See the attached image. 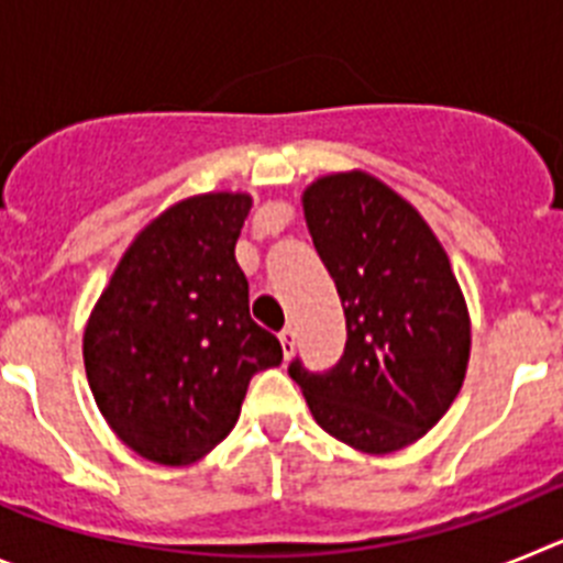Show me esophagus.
I'll list each match as a JSON object with an SVG mask.
<instances>
[{"label": "esophagus", "instance_id": "1", "mask_svg": "<svg viewBox=\"0 0 563 563\" xmlns=\"http://www.w3.org/2000/svg\"><path fill=\"white\" fill-rule=\"evenodd\" d=\"M278 341H282V350H285V357H290L296 352V330L287 327V330L278 332Z\"/></svg>", "mask_w": 563, "mask_h": 563}]
</instances>
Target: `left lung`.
Masks as SVG:
<instances>
[{
    "instance_id": "1",
    "label": "left lung",
    "mask_w": 563,
    "mask_h": 563,
    "mask_svg": "<svg viewBox=\"0 0 563 563\" xmlns=\"http://www.w3.org/2000/svg\"><path fill=\"white\" fill-rule=\"evenodd\" d=\"M312 245L346 316L324 375L290 377L327 434L363 454L420 440L451 409L471 357V316L449 253L420 211L366 172L318 177L301 197Z\"/></svg>"
}]
</instances>
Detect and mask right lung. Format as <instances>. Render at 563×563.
Returning <instances> with one entry per match:
<instances>
[{"instance_id":"1","label":"right lung","mask_w":563,"mask_h":563,"mask_svg":"<svg viewBox=\"0 0 563 563\" xmlns=\"http://www.w3.org/2000/svg\"><path fill=\"white\" fill-rule=\"evenodd\" d=\"M253 200L197 194L154 217L121 256L84 330V366L109 429L157 465H188L239 420L247 383L282 343L247 307L233 247Z\"/></svg>"}]
</instances>
